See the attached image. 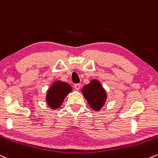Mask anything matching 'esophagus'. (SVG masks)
Returning <instances> with one entry per match:
<instances>
[{"label": "esophagus", "instance_id": "1", "mask_svg": "<svg viewBox=\"0 0 158 158\" xmlns=\"http://www.w3.org/2000/svg\"><path fill=\"white\" fill-rule=\"evenodd\" d=\"M81 87V84H79V83H78V84H75L74 85V88L76 89V90H79V89H80Z\"/></svg>", "mask_w": 158, "mask_h": 158}]
</instances>
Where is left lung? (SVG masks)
<instances>
[{
  "label": "left lung",
  "instance_id": "obj_1",
  "mask_svg": "<svg viewBox=\"0 0 158 158\" xmlns=\"http://www.w3.org/2000/svg\"><path fill=\"white\" fill-rule=\"evenodd\" d=\"M81 92L90 107L96 111L100 110L107 100V93L99 81L96 79H93L89 84L83 87Z\"/></svg>",
  "mask_w": 158,
  "mask_h": 158
}]
</instances>
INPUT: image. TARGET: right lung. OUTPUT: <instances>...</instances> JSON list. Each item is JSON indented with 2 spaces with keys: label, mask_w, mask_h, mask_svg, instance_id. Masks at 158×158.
<instances>
[{
  "label": "right lung",
  "mask_w": 158,
  "mask_h": 158,
  "mask_svg": "<svg viewBox=\"0 0 158 158\" xmlns=\"http://www.w3.org/2000/svg\"><path fill=\"white\" fill-rule=\"evenodd\" d=\"M72 87L66 82L56 81L48 89L46 95V102L51 109L59 108L65 96L71 93Z\"/></svg>",
  "instance_id": "1"
}]
</instances>
